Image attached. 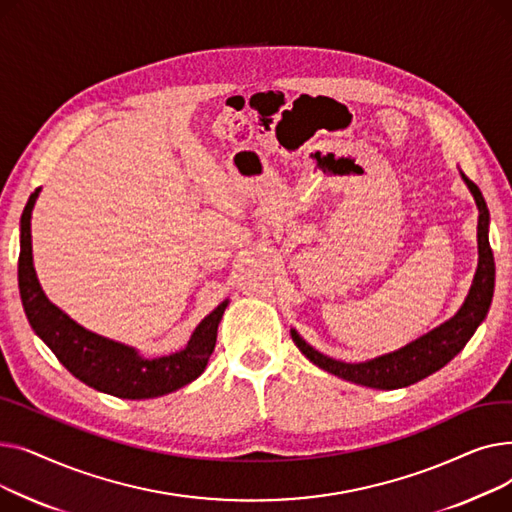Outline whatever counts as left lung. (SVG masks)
Instances as JSON below:
<instances>
[{"mask_svg":"<svg viewBox=\"0 0 512 512\" xmlns=\"http://www.w3.org/2000/svg\"><path fill=\"white\" fill-rule=\"evenodd\" d=\"M463 182L471 191L475 205L479 209L477 220V270L469 288V294L461 309L456 311L450 319L438 328L429 330L427 334L419 336L417 340L405 344L398 351L380 355L369 361L361 363H344L338 359H332L324 353L315 351V348L301 338L297 330H290L292 342L299 346V351L319 369H324L336 378H342L346 382H353L359 386L375 388V390H396L407 388L411 384L421 382L427 375L440 371L446 363H450L456 355H459L465 344L471 340L475 330L481 326V321L486 319L492 297H494V278H496V265L494 255L490 249V211L483 199L481 191L475 182H471L461 172Z\"/></svg>","mask_w":512,"mask_h":512,"instance_id":"8db88e82","label":"left lung"}]
</instances>
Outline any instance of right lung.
Here are the masks:
<instances>
[{
    "label": "right lung",
    "instance_id": "1",
    "mask_svg": "<svg viewBox=\"0 0 512 512\" xmlns=\"http://www.w3.org/2000/svg\"><path fill=\"white\" fill-rule=\"evenodd\" d=\"M41 188L29 197L20 218L18 288L29 324L51 348L58 361L83 384L128 400H145L170 394L195 382L205 371L215 348L218 326L228 307V299L215 307L176 353L145 357L137 348L99 336L53 305L39 284L33 265L31 218Z\"/></svg>",
    "mask_w": 512,
    "mask_h": 512
}]
</instances>
